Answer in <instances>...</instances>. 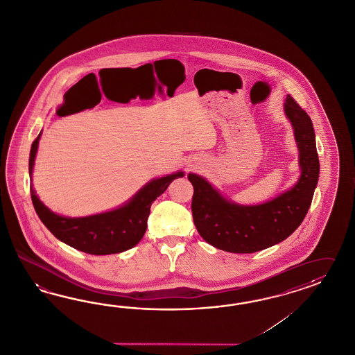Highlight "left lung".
Segmentation results:
<instances>
[{
  "instance_id": "obj_1",
  "label": "left lung",
  "mask_w": 355,
  "mask_h": 355,
  "mask_svg": "<svg viewBox=\"0 0 355 355\" xmlns=\"http://www.w3.org/2000/svg\"><path fill=\"white\" fill-rule=\"evenodd\" d=\"M285 114L294 128L302 169L291 190L264 204L239 205L225 199L205 178L189 174L193 186V223L200 236L216 249L239 254L264 250L293 234L311 208L320 177L313 123L290 95L286 97Z\"/></svg>"
}]
</instances>
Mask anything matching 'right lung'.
<instances>
[{
	"label": "right lung",
	"mask_w": 355,
	"mask_h": 355,
	"mask_svg": "<svg viewBox=\"0 0 355 355\" xmlns=\"http://www.w3.org/2000/svg\"><path fill=\"white\" fill-rule=\"evenodd\" d=\"M41 133L37 136L31 147V181ZM183 175V172H177L153 180L146 183L121 208L82 218H69L55 214L47 207H44V202L40 201L32 186L31 196L35 213L58 240L87 254L109 255L128 250L141 241L146 232L147 218L150 214L151 204L168 189L173 180Z\"/></svg>",
	"instance_id": "obj_1"
}]
</instances>
